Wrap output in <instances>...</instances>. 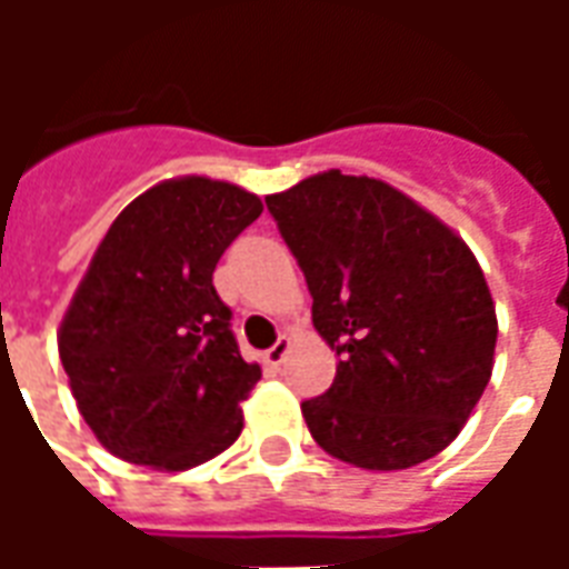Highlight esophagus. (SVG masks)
Listing matches in <instances>:
<instances>
[{
  "label": "esophagus",
  "mask_w": 569,
  "mask_h": 569,
  "mask_svg": "<svg viewBox=\"0 0 569 569\" xmlns=\"http://www.w3.org/2000/svg\"><path fill=\"white\" fill-rule=\"evenodd\" d=\"M289 350H292V338H289V335H280V338L273 341L271 350H264V362L277 369V366H280L286 357H289Z\"/></svg>",
  "instance_id": "obj_1"
}]
</instances>
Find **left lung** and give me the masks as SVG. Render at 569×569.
Listing matches in <instances>:
<instances>
[{"mask_svg": "<svg viewBox=\"0 0 569 569\" xmlns=\"http://www.w3.org/2000/svg\"><path fill=\"white\" fill-rule=\"evenodd\" d=\"M264 203L341 357L332 387L301 402L310 436L381 472L445 451L493 371L497 310L472 249L371 176L326 170Z\"/></svg>", "mask_w": 569, "mask_h": 569, "instance_id": "left-lung-1", "label": "left lung"}]
</instances>
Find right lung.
Segmentation results:
<instances>
[{"mask_svg":"<svg viewBox=\"0 0 569 569\" xmlns=\"http://www.w3.org/2000/svg\"><path fill=\"white\" fill-rule=\"evenodd\" d=\"M259 216L247 188L176 176L109 224L57 332L69 390L109 453L182 472L237 441L261 369L240 357L212 271Z\"/></svg>","mask_w":569,"mask_h":569,"instance_id":"add662e5","label":"right lung"}]
</instances>
